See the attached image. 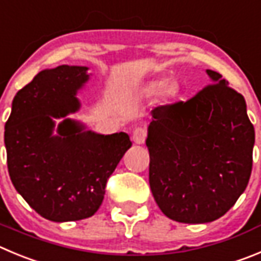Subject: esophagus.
<instances>
[{
	"label": "esophagus",
	"instance_id": "esophagus-1",
	"mask_svg": "<svg viewBox=\"0 0 261 261\" xmlns=\"http://www.w3.org/2000/svg\"><path fill=\"white\" fill-rule=\"evenodd\" d=\"M147 139V130L143 127H136L133 131V140L136 144H144Z\"/></svg>",
	"mask_w": 261,
	"mask_h": 261
}]
</instances>
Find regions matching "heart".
Instances as JSON below:
<instances>
[{
	"mask_svg": "<svg viewBox=\"0 0 261 261\" xmlns=\"http://www.w3.org/2000/svg\"><path fill=\"white\" fill-rule=\"evenodd\" d=\"M158 86H160V84H157V82H153V84H150V89L152 90L158 89Z\"/></svg>",
	"mask_w": 261,
	"mask_h": 261,
	"instance_id": "obj_1",
	"label": "heart"
}]
</instances>
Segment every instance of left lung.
Here are the masks:
<instances>
[{"instance_id":"left-lung-1","label":"left lung","mask_w":261,"mask_h":261,"mask_svg":"<svg viewBox=\"0 0 261 261\" xmlns=\"http://www.w3.org/2000/svg\"><path fill=\"white\" fill-rule=\"evenodd\" d=\"M187 101L157 107L148 127L149 184L161 211L179 223L221 218L245 192L255 130L245 97L221 74Z\"/></svg>"}]
</instances>
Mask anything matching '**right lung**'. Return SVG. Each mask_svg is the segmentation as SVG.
<instances>
[{"label":"right lung","mask_w":261,"mask_h":261,"mask_svg":"<svg viewBox=\"0 0 261 261\" xmlns=\"http://www.w3.org/2000/svg\"><path fill=\"white\" fill-rule=\"evenodd\" d=\"M87 67L41 70L16 92L5 147L10 179L42 218L57 223L90 218L100 207L109 176L133 143L126 133L101 135L65 118L80 109L77 91L89 81Z\"/></svg>","instance_id":"add662e5"}]
</instances>
